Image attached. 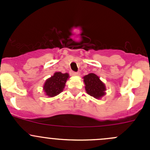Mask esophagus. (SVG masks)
Returning <instances> with one entry per match:
<instances>
[{"label": "esophagus", "instance_id": "esophagus-1", "mask_svg": "<svg viewBox=\"0 0 150 150\" xmlns=\"http://www.w3.org/2000/svg\"><path fill=\"white\" fill-rule=\"evenodd\" d=\"M70 73L72 75H80L79 72H71Z\"/></svg>", "mask_w": 150, "mask_h": 150}]
</instances>
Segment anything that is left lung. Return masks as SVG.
Returning a JSON list of instances; mask_svg holds the SVG:
<instances>
[{"mask_svg": "<svg viewBox=\"0 0 150 150\" xmlns=\"http://www.w3.org/2000/svg\"><path fill=\"white\" fill-rule=\"evenodd\" d=\"M86 91L90 96L99 99L105 94V86L99 78L93 73H90L84 76Z\"/></svg>", "mask_w": 150, "mask_h": 150, "instance_id": "left-lung-1", "label": "left lung"}]
</instances>
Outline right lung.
Masks as SVG:
<instances>
[{"label":"right lung","instance_id":"obj_1","mask_svg":"<svg viewBox=\"0 0 150 150\" xmlns=\"http://www.w3.org/2000/svg\"><path fill=\"white\" fill-rule=\"evenodd\" d=\"M68 78L69 75L67 73L55 72L52 77L47 80L43 86V89L47 96L53 97L61 93L64 89Z\"/></svg>","mask_w":150,"mask_h":150}]
</instances>
